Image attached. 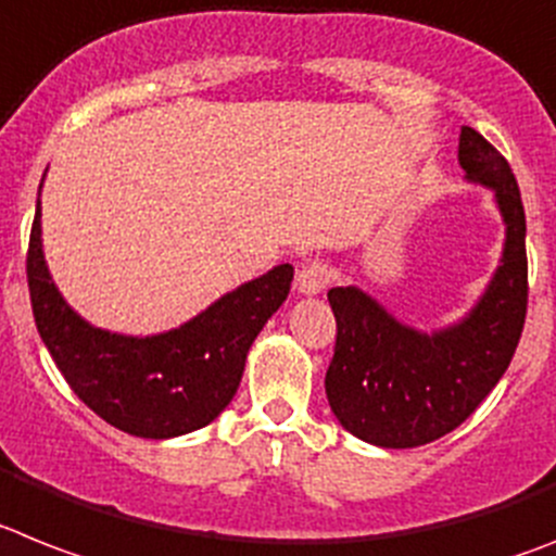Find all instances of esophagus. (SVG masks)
I'll return each mask as SVG.
<instances>
[{"label": "esophagus", "mask_w": 556, "mask_h": 556, "mask_svg": "<svg viewBox=\"0 0 556 556\" xmlns=\"http://www.w3.org/2000/svg\"><path fill=\"white\" fill-rule=\"evenodd\" d=\"M329 283H331L329 264H324V261H312V264H306V267L298 273L295 287L301 295H320Z\"/></svg>", "instance_id": "34e87169"}]
</instances>
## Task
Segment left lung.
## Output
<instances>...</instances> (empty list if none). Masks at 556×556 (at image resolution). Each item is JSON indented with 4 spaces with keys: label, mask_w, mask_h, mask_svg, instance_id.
I'll use <instances>...</instances> for the list:
<instances>
[{
    "label": "left lung",
    "mask_w": 556,
    "mask_h": 556,
    "mask_svg": "<svg viewBox=\"0 0 556 556\" xmlns=\"http://www.w3.org/2000/svg\"><path fill=\"white\" fill-rule=\"evenodd\" d=\"M458 165L467 182L490 188L506 227L501 264L462 320L421 331L359 287L329 289L337 343L326 396L337 421L377 447H421L455 430L504 377L523 331L529 267L517 179L469 126L458 137Z\"/></svg>",
    "instance_id": "8db88e82"
}]
</instances>
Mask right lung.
Returning <instances> with one entry per match:
<instances>
[{
    "label": "right lung",
    "instance_id": "1",
    "mask_svg": "<svg viewBox=\"0 0 556 556\" xmlns=\"http://www.w3.org/2000/svg\"><path fill=\"white\" fill-rule=\"evenodd\" d=\"M292 275V264H278L160 334L98 329L64 301L52 281L41 244V202H36L27 287L41 343L84 405L140 439L193 433L230 405L247 351L287 301Z\"/></svg>",
    "mask_w": 556,
    "mask_h": 556
}]
</instances>
